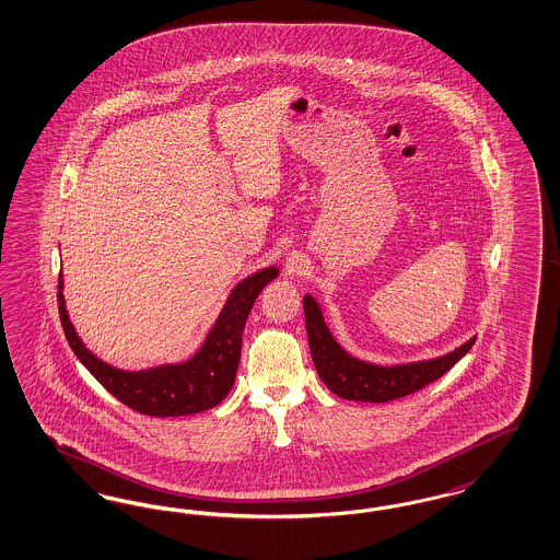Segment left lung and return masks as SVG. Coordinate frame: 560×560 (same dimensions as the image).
Segmentation results:
<instances>
[{"label": "left lung", "instance_id": "obj_1", "mask_svg": "<svg viewBox=\"0 0 560 560\" xmlns=\"http://www.w3.org/2000/svg\"><path fill=\"white\" fill-rule=\"evenodd\" d=\"M304 314H306V331L311 341V354L318 377L325 385L343 400L359 402H389L398 400L408 394L423 389L429 383L440 380L458 360L463 359L475 337L465 346L456 348L446 357L410 362L398 366H377L350 357L339 348L334 336L329 334L318 304L311 295L304 298Z\"/></svg>", "mask_w": 560, "mask_h": 560}]
</instances>
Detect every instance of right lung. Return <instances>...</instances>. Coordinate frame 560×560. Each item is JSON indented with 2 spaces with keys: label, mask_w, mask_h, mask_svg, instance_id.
<instances>
[{
  "label": "right lung",
  "mask_w": 560,
  "mask_h": 560,
  "mask_svg": "<svg viewBox=\"0 0 560 560\" xmlns=\"http://www.w3.org/2000/svg\"><path fill=\"white\" fill-rule=\"evenodd\" d=\"M279 275L275 267L254 272L231 291L217 325L200 352L183 364H164L150 371L129 373L93 357L68 320L62 275L58 279V311L68 343L77 359L114 398L148 417H183L208 410L224 400L235 383L242 357V336L247 314L262 288Z\"/></svg>",
  "instance_id": "obj_1"
}]
</instances>
